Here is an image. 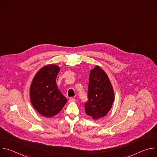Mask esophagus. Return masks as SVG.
<instances>
[{
  "mask_svg": "<svg viewBox=\"0 0 157 157\" xmlns=\"http://www.w3.org/2000/svg\"><path fill=\"white\" fill-rule=\"evenodd\" d=\"M75 99H74L73 98H70V99H69V101H68V102H70V103H71V102H75Z\"/></svg>",
  "mask_w": 157,
  "mask_h": 157,
  "instance_id": "34e87169",
  "label": "esophagus"
}]
</instances>
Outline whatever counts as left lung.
I'll list each match as a JSON object with an SVG mask.
<instances>
[{"label": "left lung", "mask_w": 157, "mask_h": 157, "mask_svg": "<svg viewBox=\"0 0 157 157\" xmlns=\"http://www.w3.org/2000/svg\"><path fill=\"white\" fill-rule=\"evenodd\" d=\"M88 98L85 104L86 114L94 120L105 116L114 102L113 85L106 73L98 65L89 73Z\"/></svg>", "instance_id": "obj_1"}]
</instances>
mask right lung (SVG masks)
I'll list each match as a JSON object with an SVG mask.
<instances>
[{"label": "right lung", "instance_id": "1", "mask_svg": "<svg viewBox=\"0 0 157 157\" xmlns=\"http://www.w3.org/2000/svg\"><path fill=\"white\" fill-rule=\"evenodd\" d=\"M59 70L60 67L54 64L44 66L36 72L30 84L31 103L44 117L50 118L58 114L67 102L56 85Z\"/></svg>", "mask_w": 157, "mask_h": 157}]
</instances>
